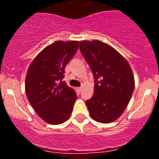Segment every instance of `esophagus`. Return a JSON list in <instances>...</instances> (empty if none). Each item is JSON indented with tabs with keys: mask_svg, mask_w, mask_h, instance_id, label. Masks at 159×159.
Returning a JSON list of instances; mask_svg holds the SVG:
<instances>
[{
	"mask_svg": "<svg viewBox=\"0 0 159 159\" xmlns=\"http://www.w3.org/2000/svg\"><path fill=\"white\" fill-rule=\"evenodd\" d=\"M82 90V87H78V88H77V90H78V92H81V90Z\"/></svg>",
	"mask_w": 159,
	"mask_h": 159,
	"instance_id": "obj_1",
	"label": "esophagus"
}]
</instances>
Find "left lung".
<instances>
[{"label": "left lung", "instance_id": "left-lung-1", "mask_svg": "<svg viewBox=\"0 0 159 159\" xmlns=\"http://www.w3.org/2000/svg\"><path fill=\"white\" fill-rule=\"evenodd\" d=\"M80 50L94 77V94L86 101L90 116L98 123H111L121 116L132 98L134 78L130 65L99 40L81 41Z\"/></svg>", "mask_w": 159, "mask_h": 159}]
</instances>
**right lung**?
Wrapping results in <instances>:
<instances>
[{"label":"right lung","instance_id":"add662e5","mask_svg":"<svg viewBox=\"0 0 159 159\" xmlns=\"http://www.w3.org/2000/svg\"><path fill=\"white\" fill-rule=\"evenodd\" d=\"M78 46V41L54 42L36 55L27 69V99L37 114L49 124L64 123L72 114L77 96L62 80L66 66Z\"/></svg>","mask_w":159,"mask_h":159}]
</instances>
